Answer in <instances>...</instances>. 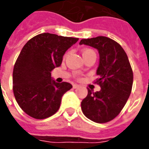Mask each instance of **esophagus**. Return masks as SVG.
<instances>
[{"label":"esophagus","mask_w":149,"mask_h":149,"mask_svg":"<svg viewBox=\"0 0 149 149\" xmlns=\"http://www.w3.org/2000/svg\"><path fill=\"white\" fill-rule=\"evenodd\" d=\"M79 87V85L78 84H73L72 85V87L74 88V89H76V88H77V87Z\"/></svg>","instance_id":"34e87169"}]
</instances>
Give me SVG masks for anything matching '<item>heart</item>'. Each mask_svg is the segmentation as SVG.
Listing matches in <instances>:
<instances>
[{"instance_id": "obj_1", "label": "heart", "mask_w": 149, "mask_h": 149, "mask_svg": "<svg viewBox=\"0 0 149 149\" xmlns=\"http://www.w3.org/2000/svg\"><path fill=\"white\" fill-rule=\"evenodd\" d=\"M90 53H94V54H95V52H93L92 50H90V49H84L82 52L83 56H84V55H86V54H90Z\"/></svg>"}]
</instances>
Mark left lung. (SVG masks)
<instances>
[{
    "label": "left lung",
    "mask_w": 149,
    "mask_h": 149,
    "mask_svg": "<svg viewBox=\"0 0 149 149\" xmlns=\"http://www.w3.org/2000/svg\"><path fill=\"white\" fill-rule=\"evenodd\" d=\"M79 44L94 47L99 53L96 83L101 87L95 93L87 89L81 109L89 120L107 123L119 115L131 93L133 72L128 57L120 44L109 37L83 39Z\"/></svg>",
    "instance_id": "1"
}]
</instances>
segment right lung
Here are the masks:
<instances>
[{
  "instance_id": "1",
  "label": "right lung",
  "mask_w": 149,
  "mask_h": 149,
  "mask_svg": "<svg viewBox=\"0 0 149 149\" xmlns=\"http://www.w3.org/2000/svg\"><path fill=\"white\" fill-rule=\"evenodd\" d=\"M78 38L44 33L30 39L16 60L13 70V91L22 109L37 120L52 116L58 110L70 83H57L52 71L62 64L67 50Z\"/></svg>"
}]
</instances>
